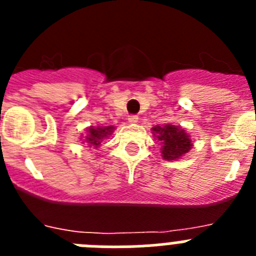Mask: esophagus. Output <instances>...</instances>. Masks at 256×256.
<instances>
[{
	"label": "esophagus",
	"instance_id": "obj_1",
	"mask_svg": "<svg viewBox=\"0 0 256 256\" xmlns=\"http://www.w3.org/2000/svg\"><path fill=\"white\" fill-rule=\"evenodd\" d=\"M128 122H130V124L137 123V122H138V116H137V115H130V116H128Z\"/></svg>",
	"mask_w": 256,
	"mask_h": 256
}]
</instances>
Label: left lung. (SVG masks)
<instances>
[{
  "mask_svg": "<svg viewBox=\"0 0 256 256\" xmlns=\"http://www.w3.org/2000/svg\"><path fill=\"white\" fill-rule=\"evenodd\" d=\"M152 133L159 140L162 146V156L165 160L180 159V156L186 155L192 148L191 140L183 128L172 124H165L152 128Z\"/></svg>",
  "mask_w": 256,
  "mask_h": 256,
  "instance_id": "obj_1",
  "label": "left lung"
}]
</instances>
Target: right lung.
Listing matches in <instances>:
<instances>
[{
    "mask_svg": "<svg viewBox=\"0 0 256 256\" xmlns=\"http://www.w3.org/2000/svg\"><path fill=\"white\" fill-rule=\"evenodd\" d=\"M114 130V126H97V128H94V126H90L87 130L88 134L87 138H86V142L90 144V148L94 146V148H98L101 144V142L105 138H108V136H110Z\"/></svg>",
    "mask_w": 256,
    "mask_h": 256,
    "instance_id": "obj_1",
    "label": "right lung"
}]
</instances>
